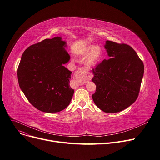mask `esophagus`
Listing matches in <instances>:
<instances>
[{"label":"esophagus","mask_w":160,"mask_h":160,"mask_svg":"<svg viewBox=\"0 0 160 160\" xmlns=\"http://www.w3.org/2000/svg\"><path fill=\"white\" fill-rule=\"evenodd\" d=\"M87 74H86V71L83 68H79L77 72H75V78L78 82H81L82 80L86 79L87 77ZM78 86H79V83H77Z\"/></svg>","instance_id":"1"}]
</instances>
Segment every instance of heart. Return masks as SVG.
I'll use <instances>...</instances> for the list:
<instances>
[{"label":"heart","instance_id":"b5f03b06","mask_svg":"<svg viewBox=\"0 0 160 160\" xmlns=\"http://www.w3.org/2000/svg\"><path fill=\"white\" fill-rule=\"evenodd\" d=\"M88 54H89V56L87 63L89 65H94L100 59L102 52L98 46H89L85 48L82 52V55H86Z\"/></svg>","mask_w":160,"mask_h":160}]
</instances>
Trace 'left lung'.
<instances>
[{
	"label": "left lung",
	"mask_w": 160,
	"mask_h": 160,
	"mask_svg": "<svg viewBox=\"0 0 160 160\" xmlns=\"http://www.w3.org/2000/svg\"><path fill=\"white\" fill-rule=\"evenodd\" d=\"M105 48L110 58L92 68L96 105L108 113L118 112L132 105L139 95L144 72L142 60L126 44L107 40Z\"/></svg>",
	"instance_id": "8db88e82"
}]
</instances>
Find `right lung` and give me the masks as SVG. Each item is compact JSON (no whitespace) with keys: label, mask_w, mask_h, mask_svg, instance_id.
<instances>
[{"label":"right lung","mask_w":160,"mask_h":160,"mask_svg":"<svg viewBox=\"0 0 160 160\" xmlns=\"http://www.w3.org/2000/svg\"><path fill=\"white\" fill-rule=\"evenodd\" d=\"M65 46L59 37L47 38L30 46L21 57L17 69L19 86L30 103L42 112H60L72 97V72L62 65L70 59Z\"/></svg>","instance_id":"right-lung-1"}]
</instances>
